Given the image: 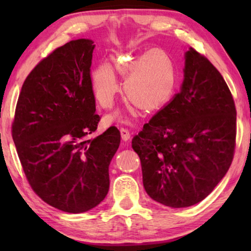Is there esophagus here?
Returning <instances> with one entry per match:
<instances>
[{"label":"esophagus","mask_w":251,"mask_h":251,"mask_svg":"<svg viewBox=\"0 0 251 251\" xmlns=\"http://www.w3.org/2000/svg\"><path fill=\"white\" fill-rule=\"evenodd\" d=\"M121 136H122V139L124 142H128L129 138H130V133L129 130L127 128H124V127H122L121 128Z\"/></svg>","instance_id":"esophagus-1"}]
</instances>
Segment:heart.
<instances>
[{"label":"heart","mask_w":251,"mask_h":251,"mask_svg":"<svg viewBox=\"0 0 251 251\" xmlns=\"http://www.w3.org/2000/svg\"><path fill=\"white\" fill-rule=\"evenodd\" d=\"M115 70L125 77L123 90L127 100L145 113H152L166 105L175 94L177 69L171 55L154 49L137 57L115 61ZM92 94L100 107H112L120 91L115 71L109 64H100L91 72ZM118 113L107 117L112 121Z\"/></svg>","instance_id":"heart-1"}]
</instances>
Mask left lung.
I'll return each mask as SVG.
<instances>
[{
    "instance_id": "1",
    "label": "left lung",
    "mask_w": 251,
    "mask_h": 251,
    "mask_svg": "<svg viewBox=\"0 0 251 251\" xmlns=\"http://www.w3.org/2000/svg\"><path fill=\"white\" fill-rule=\"evenodd\" d=\"M236 146V107L218 70L190 48L179 93L131 141L143 184L155 201L184 208L201 201L226 175Z\"/></svg>"
}]
</instances>
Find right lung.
Instances as JSON below:
<instances>
[{
    "instance_id": "add662e5",
    "label": "right lung",
    "mask_w": 251,
    "mask_h": 251,
    "mask_svg": "<svg viewBox=\"0 0 251 251\" xmlns=\"http://www.w3.org/2000/svg\"><path fill=\"white\" fill-rule=\"evenodd\" d=\"M94 48L92 40L71 41L42 59L24 80L12 124L32 189L71 214L104 201L110 160L121 143L115 126L90 138L100 120L90 86Z\"/></svg>"
}]
</instances>
